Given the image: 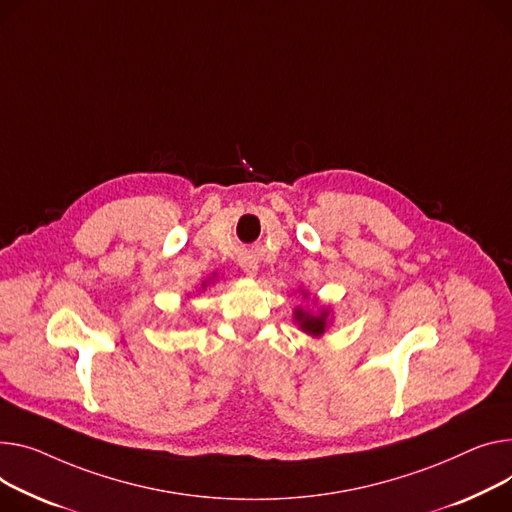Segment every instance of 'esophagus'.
Instances as JSON below:
<instances>
[{"instance_id": "34e87169", "label": "esophagus", "mask_w": 512, "mask_h": 512, "mask_svg": "<svg viewBox=\"0 0 512 512\" xmlns=\"http://www.w3.org/2000/svg\"><path fill=\"white\" fill-rule=\"evenodd\" d=\"M241 267H243L245 274H249V276H257V271H259V263H257V259L251 257V255L241 257Z\"/></svg>"}]
</instances>
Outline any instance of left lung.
Here are the masks:
<instances>
[{
    "label": "left lung",
    "mask_w": 512,
    "mask_h": 512,
    "mask_svg": "<svg viewBox=\"0 0 512 512\" xmlns=\"http://www.w3.org/2000/svg\"><path fill=\"white\" fill-rule=\"evenodd\" d=\"M300 296L306 300L311 294L300 288ZM313 304H319V302L313 298ZM292 319H294V323L298 325V329H300L302 333L311 335V337H317V339H319L321 335H325V331L329 329V325H331V321H333L329 306H317V311H311V309H304L302 304H300V306H294Z\"/></svg>",
    "instance_id": "1"
}]
</instances>
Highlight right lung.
Returning <instances> with one entry per match:
<instances>
[{
	"label": "right lung",
	"mask_w": 512,
	"mask_h": 512,
	"mask_svg": "<svg viewBox=\"0 0 512 512\" xmlns=\"http://www.w3.org/2000/svg\"><path fill=\"white\" fill-rule=\"evenodd\" d=\"M214 280H216V274H214V276H212L210 280H206V282H203V284H201V288H203V290H206V288H208L210 284H214Z\"/></svg>",
	"instance_id": "obj_1"
}]
</instances>
